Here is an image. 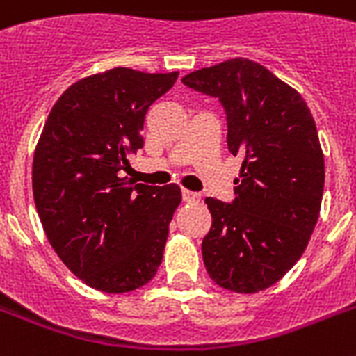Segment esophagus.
Returning <instances> with one entry per match:
<instances>
[{
    "mask_svg": "<svg viewBox=\"0 0 356 356\" xmlns=\"http://www.w3.org/2000/svg\"><path fill=\"white\" fill-rule=\"evenodd\" d=\"M201 195L197 192H192V190H183V200L186 203H197Z\"/></svg>",
    "mask_w": 356,
    "mask_h": 356,
    "instance_id": "obj_1",
    "label": "esophagus"
}]
</instances>
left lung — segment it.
Segmentation results:
<instances>
[{
  "instance_id": "8db88e82",
  "label": "left lung",
  "mask_w": 356,
  "mask_h": 356,
  "mask_svg": "<svg viewBox=\"0 0 356 356\" xmlns=\"http://www.w3.org/2000/svg\"><path fill=\"white\" fill-rule=\"evenodd\" d=\"M183 83L220 99L229 151L243 156L234 200H205L203 262L222 288L260 292L301 259L320 216L325 166L314 118L298 90L249 58L195 70Z\"/></svg>"
}]
</instances>
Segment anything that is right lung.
Wrapping results in <instances>:
<instances>
[{"mask_svg": "<svg viewBox=\"0 0 356 356\" xmlns=\"http://www.w3.org/2000/svg\"><path fill=\"white\" fill-rule=\"evenodd\" d=\"M114 68L77 81L47 116L33 159V195L46 236L88 286L133 292L162 262L177 184H133L122 172L144 145L145 113L177 81Z\"/></svg>", "mask_w": 356, "mask_h": 356, "instance_id": "1", "label": "right lung"}]
</instances>
